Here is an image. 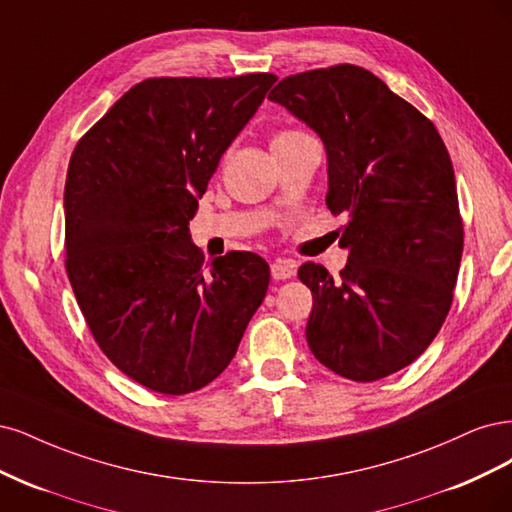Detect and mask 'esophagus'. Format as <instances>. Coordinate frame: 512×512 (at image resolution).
I'll use <instances>...</instances> for the list:
<instances>
[{
  "mask_svg": "<svg viewBox=\"0 0 512 512\" xmlns=\"http://www.w3.org/2000/svg\"><path fill=\"white\" fill-rule=\"evenodd\" d=\"M270 274L274 280H287L295 274V263L289 259H278L270 266Z\"/></svg>",
  "mask_w": 512,
  "mask_h": 512,
  "instance_id": "1",
  "label": "esophagus"
}]
</instances>
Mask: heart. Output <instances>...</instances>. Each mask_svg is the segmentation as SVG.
<instances>
[{
	"label": "heart",
	"instance_id": "heart-1",
	"mask_svg": "<svg viewBox=\"0 0 512 512\" xmlns=\"http://www.w3.org/2000/svg\"><path fill=\"white\" fill-rule=\"evenodd\" d=\"M306 138H308V136L304 134V131H300V129L283 127V129H276L274 134H272V138H270V148H272V153H278V151H283V148H289V146L298 144V142H302V140H306Z\"/></svg>",
	"mask_w": 512,
	"mask_h": 512
}]
</instances>
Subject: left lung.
<instances>
[{"label": "left lung", "instance_id": "left-lung-1", "mask_svg": "<svg viewBox=\"0 0 512 512\" xmlns=\"http://www.w3.org/2000/svg\"><path fill=\"white\" fill-rule=\"evenodd\" d=\"M268 100L317 131L327 151V208L346 212L340 278L306 261V340L325 368L372 383L412 364L453 302L464 221L453 163L434 123L351 63L283 78Z\"/></svg>", "mask_w": 512, "mask_h": 512}]
</instances>
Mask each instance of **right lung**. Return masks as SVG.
Wrapping results in <instances>:
<instances>
[{
    "mask_svg": "<svg viewBox=\"0 0 512 512\" xmlns=\"http://www.w3.org/2000/svg\"><path fill=\"white\" fill-rule=\"evenodd\" d=\"M274 82L268 72L146 78L74 148L65 270L97 346L146 389L212 383L266 298L268 263L249 251L204 263L189 221Z\"/></svg>",
    "mask_w": 512,
    "mask_h": 512,
    "instance_id": "right-lung-1",
    "label": "right lung"
}]
</instances>
